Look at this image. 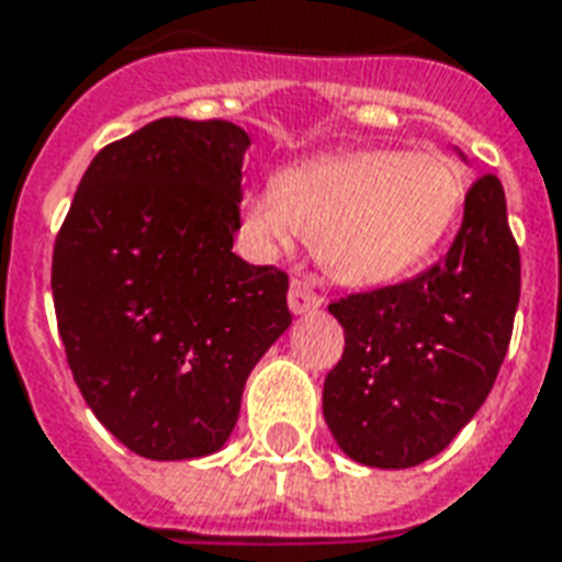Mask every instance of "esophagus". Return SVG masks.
Wrapping results in <instances>:
<instances>
[{
    "mask_svg": "<svg viewBox=\"0 0 562 562\" xmlns=\"http://www.w3.org/2000/svg\"><path fill=\"white\" fill-rule=\"evenodd\" d=\"M289 306H292V313L303 315V313H313L322 306V297L315 292L313 285H306L303 280H292V289H289Z\"/></svg>",
    "mask_w": 562,
    "mask_h": 562,
    "instance_id": "esophagus-1",
    "label": "esophagus"
}]
</instances>
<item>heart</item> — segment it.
Wrapping results in <instances>:
<instances>
[{
  "instance_id": "obj_1",
  "label": "heart",
  "mask_w": 562,
  "mask_h": 562,
  "mask_svg": "<svg viewBox=\"0 0 562 562\" xmlns=\"http://www.w3.org/2000/svg\"><path fill=\"white\" fill-rule=\"evenodd\" d=\"M464 205L456 164L438 151L357 148L292 166L277 190L247 199L244 226L265 249L313 240L324 268L381 285L429 259Z\"/></svg>"
}]
</instances>
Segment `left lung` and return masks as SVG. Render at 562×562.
<instances>
[{"mask_svg":"<svg viewBox=\"0 0 562 562\" xmlns=\"http://www.w3.org/2000/svg\"><path fill=\"white\" fill-rule=\"evenodd\" d=\"M521 252L501 178L468 187L447 256L411 280L330 301L342 360L324 378L336 443L369 468L438 456L492 393L513 339Z\"/></svg>","mask_w":562,"mask_h":562,"instance_id":"8db88e82","label":"left lung"}]
</instances>
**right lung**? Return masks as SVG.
<instances>
[{
  "mask_svg": "<svg viewBox=\"0 0 562 562\" xmlns=\"http://www.w3.org/2000/svg\"><path fill=\"white\" fill-rule=\"evenodd\" d=\"M249 136L157 119L103 145L53 247V303L74 381L136 456L217 452L252 366L292 324L289 273L232 252Z\"/></svg>",
  "mask_w": 562,
  "mask_h": 562,
  "instance_id": "add662e5",
  "label": "right lung"
}]
</instances>
